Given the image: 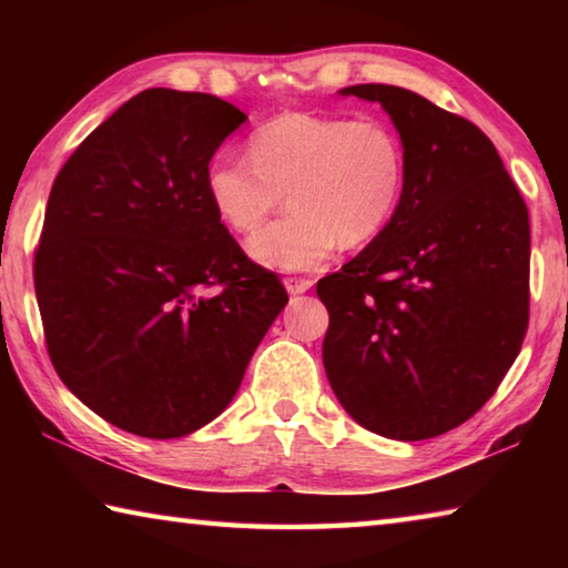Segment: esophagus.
<instances>
[{"label":"esophagus","instance_id":"1","mask_svg":"<svg viewBox=\"0 0 568 568\" xmlns=\"http://www.w3.org/2000/svg\"><path fill=\"white\" fill-rule=\"evenodd\" d=\"M285 287H287V293H291V295H301V293H305V291H311L313 281H311V277L287 275V277H285Z\"/></svg>","mask_w":568,"mask_h":568}]
</instances>
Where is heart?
<instances>
[{
    "label": "heart",
    "mask_w": 568,
    "mask_h": 568,
    "mask_svg": "<svg viewBox=\"0 0 568 568\" xmlns=\"http://www.w3.org/2000/svg\"><path fill=\"white\" fill-rule=\"evenodd\" d=\"M247 155L220 150L205 168L215 215L255 233L287 195L291 210L250 240V253L281 271H311L333 250L363 245L388 225L406 185L398 132L378 118L285 112L261 124Z\"/></svg>",
    "instance_id": "b5f03b06"
}]
</instances>
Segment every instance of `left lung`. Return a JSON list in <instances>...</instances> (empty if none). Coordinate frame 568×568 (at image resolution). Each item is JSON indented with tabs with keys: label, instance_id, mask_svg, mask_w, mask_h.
<instances>
[{
	"label": "left lung",
	"instance_id": "left-lung-1",
	"mask_svg": "<svg viewBox=\"0 0 568 568\" xmlns=\"http://www.w3.org/2000/svg\"><path fill=\"white\" fill-rule=\"evenodd\" d=\"M341 92L390 114L406 185L371 245L315 287L331 315L323 365L363 428L434 438L474 416L521 351L528 210L474 122L393 84Z\"/></svg>",
	"mask_w": 568,
	"mask_h": 568
}]
</instances>
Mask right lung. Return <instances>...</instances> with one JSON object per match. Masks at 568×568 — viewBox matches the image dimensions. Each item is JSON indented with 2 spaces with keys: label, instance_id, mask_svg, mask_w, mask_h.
Segmentation results:
<instances>
[{
  "label": "right lung",
  "instance_id": "obj_1",
  "mask_svg": "<svg viewBox=\"0 0 568 568\" xmlns=\"http://www.w3.org/2000/svg\"><path fill=\"white\" fill-rule=\"evenodd\" d=\"M247 120L205 92L152 88L57 175L34 293L57 376L112 426L180 438L227 408L287 303L220 223L205 168Z\"/></svg>",
  "mask_w": 568,
  "mask_h": 568
}]
</instances>
